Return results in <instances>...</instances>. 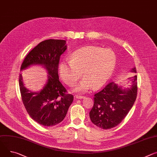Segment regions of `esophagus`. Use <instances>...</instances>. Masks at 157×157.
<instances>
[{
    "instance_id": "34e87169",
    "label": "esophagus",
    "mask_w": 157,
    "mask_h": 157,
    "mask_svg": "<svg viewBox=\"0 0 157 157\" xmlns=\"http://www.w3.org/2000/svg\"><path fill=\"white\" fill-rule=\"evenodd\" d=\"M75 98H76V99H82V98H84V96H80V95H76V96H75Z\"/></svg>"
}]
</instances>
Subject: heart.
<instances>
[{
  "instance_id": "b5f03b06",
  "label": "heart",
  "mask_w": 157,
  "mask_h": 157,
  "mask_svg": "<svg viewBox=\"0 0 157 157\" xmlns=\"http://www.w3.org/2000/svg\"><path fill=\"white\" fill-rule=\"evenodd\" d=\"M117 64V56L111 49L88 46L73 52L69 59L59 65V73L69 86H73L81 77L83 78L73 91L86 93L92 86L97 89L111 78Z\"/></svg>"
}]
</instances>
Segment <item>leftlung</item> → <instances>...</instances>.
Instances as JSON below:
<instances>
[{
  "label": "left lung",
  "mask_w": 157,
  "mask_h": 157,
  "mask_svg": "<svg viewBox=\"0 0 157 157\" xmlns=\"http://www.w3.org/2000/svg\"><path fill=\"white\" fill-rule=\"evenodd\" d=\"M131 72L136 73V67ZM132 81L129 88H123L115 82H109L96 93L94 105L90 112L92 123L104 130L120 124L132 109L137 96V76L128 78Z\"/></svg>",
  "instance_id": "1"
}]
</instances>
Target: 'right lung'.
Listing matches in <instances>:
<instances>
[{"instance_id":"obj_1","label":"right lung","mask_w":157,"mask_h":157,"mask_svg":"<svg viewBox=\"0 0 157 157\" xmlns=\"http://www.w3.org/2000/svg\"><path fill=\"white\" fill-rule=\"evenodd\" d=\"M64 40L48 39L42 41L25 58L21 71L33 65L44 67L48 80L39 91H32L24 86L22 76L19 75V87L24 105L29 116L39 124L50 126L58 124L65 118L74 97L66 94L59 81L58 64L60 56L67 49Z\"/></svg>"}]
</instances>
